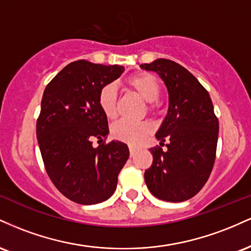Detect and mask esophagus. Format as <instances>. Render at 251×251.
I'll use <instances>...</instances> for the list:
<instances>
[{"instance_id":"1","label":"esophagus","mask_w":251,"mask_h":251,"mask_svg":"<svg viewBox=\"0 0 251 251\" xmlns=\"http://www.w3.org/2000/svg\"><path fill=\"white\" fill-rule=\"evenodd\" d=\"M135 153H137V150H135L134 148H132V146H129V155H131V157H133Z\"/></svg>"}]
</instances>
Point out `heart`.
Returning a JSON list of instances; mask_svg holds the SVG:
<instances>
[{
	"instance_id": "b5f03b06",
	"label": "heart",
	"mask_w": 251,
	"mask_h": 251,
	"mask_svg": "<svg viewBox=\"0 0 251 251\" xmlns=\"http://www.w3.org/2000/svg\"><path fill=\"white\" fill-rule=\"evenodd\" d=\"M127 86L144 101L149 102L150 112L154 111L160 94V83L157 77L149 73H140L128 79ZM98 102L106 118L114 119L117 117V89L113 85H106L100 89ZM150 132L151 128L146 123H132L127 120H119L111 127V134L114 139L135 146L142 144Z\"/></svg>"
}]
</instances>
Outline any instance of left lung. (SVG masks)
Instances as JSON below:
<instances>
[{
  "mask_svg": "<svg viewBox=\"0 0 251 251\" xmlns=\"http://www.w3.org/2000/svg\"><path fill=\"white\" fill-rule=\"evenodd\" d=\"M155 72L169 92V111L155 138L164 145L151 149L153 162L145 171L146 185L154 197L184 201L197 195L209 179L216 159L218 119L208 91L179 63L157 59L143 63Z\"/></svg>",
  "mask_w": 251,
  "mask_h": 251,
  "instance_id": "1",
  "label": "left lung"
}]
</instances>
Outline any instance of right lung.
I'll list each match as a JSON object with an SVG mask.
<instances>
[{
	"mask_svg": "<svg viewBox=\"0 0 251 251\" xmlns=\"http://www.w3.org/2000/svg\"><path fill=\"white\" fill-rule=\"evenodd\" d=\"M124 70L77 60L59 72L43 92L36 122L43 164L56 189L75 203L108 200L128 159V148L122 142L92 145V139L102 142L108 134L107 118L98 102L100 89Z\"/></svg>",
	"mask_w": 251,
	"mask_h": 251,
	"instance_id": "add662e5",
	"label": "right lung"
}]
</instances>
